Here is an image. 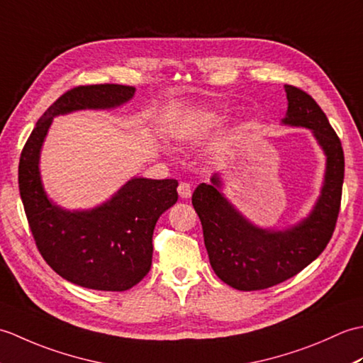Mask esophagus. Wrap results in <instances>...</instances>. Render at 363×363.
Returning <instances> with one entry per match:
<instances>
[{
	"mask_svg": "<svg viewBox=\"0 0 363 363\" xmlns=\"http://www.w3.org/2000/svg\"><path fill=\"white\" fill-rule=\"evenodd\" d=\"M177 194H179V196L182 199H189L191 196V187L190 184L187 182H181L179 187H177Z\"/></svg>",
	"mask_w": 363,
	"mask_h": 363,
	"instance_id": "esophagus-1",
	"label": "esophagus"
}]
</instances>
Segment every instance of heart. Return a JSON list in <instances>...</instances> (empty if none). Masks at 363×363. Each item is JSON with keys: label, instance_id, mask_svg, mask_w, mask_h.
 <instances>
[{"label": "heart", "instance_id": "heart-1", "mask_svg": "<svg viewBox=\"0 0 363 363\" xmlns=\"http://www.w3.org/2000/svg\"><path fill=\"white\" fill-rule=\"evenodd\" d=\"M218 115L215 112H199L191 115L184 123V126L181 128L179 133V138L182 142H194L199 135L206 134L207 130L211 128H213L218 123Z\"/></svg>", "mask_w": 363, "mask_h": 363}]
</instances>
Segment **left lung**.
<instances>
[{
    "label": "left lung",
    "mask_w": 363,
    "mask_h": 363,
    "mask_svg": "<svg viewBox=\"0 0 363 363\" xmlns=\"http://www.w3.org/2000/svg\"><path fill=\"white\" fill-rule=\"evenodd\" d=\"M284 89L287 112L281 125L309 129L326 157L320 195L309 213L285 228L260 226L229 201L221 173H213L211 184H199L191 196L215 274L243 291L273 287L312 264L333 237L340 211L345 176L340 138L311 95L293 86Z\"/></svg>",
    "instance_id": "left-lung-1"
}]
</instances>
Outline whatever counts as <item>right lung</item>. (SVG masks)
<instances>
[{
	"mask_svg": "<svg viewBox=\"0 0 363 363\" xmlns=\"http://www.w3.org/2000/svg\"><path fill=\"white\" fill-rule=\"evenodd\" d=\"M134 95V87L118 84L67 91L37 121L20 157V196L38 251L59 276L91 290L125 291L148 274L154 226L177 201V181L134 176L101 204L65 209L45 190L42 148L56 117L113 111Z\"/></svg>",
	"mask_w": 363,
	"mask_h": 363,
	"instance_id": "right-lung-1",
	"label": "right lung"
}]
</instances>
